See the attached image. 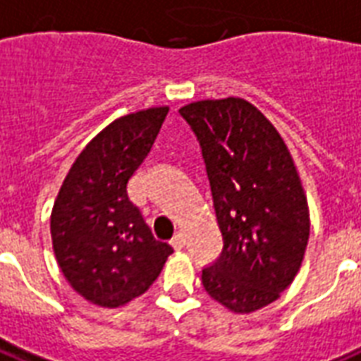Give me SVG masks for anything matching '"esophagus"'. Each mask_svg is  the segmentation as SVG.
I'll list each match as a JSON object with an SVG mask.
<instances>
[{"mask_svg": "<svg viewBox=\"0 0 361 361\" xmlns=\"http://www.w3.org/2000/svg\"><path fill=\"white\" fill-rule=\"evenodd\" d=\"M171 245L175 248H177V250H180V248L184 247V245H186V239H184V235L183 233H177V235L173 237L171 239Z\"/></svg>", "mask_w": 361, "mask_h": 361, "instance_id": "1", "label": "esophagus"}]
</instances>
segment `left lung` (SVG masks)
I'll return each instance as SVG.
<instances>
[{
    "label": "left lung",
    "mask_w": 361,
    "mask_h": 361,
    "mask_svg": "<svg viewBox=\"0 0 361 361\" xmlns=\"http://www.w3.org/2000/svg\"><path fill=\"white\" fill-rule=\"evenodd\" d=\"M201 145L222 254L201 271L207 294L233 312L281 298L309 241V205L292 154L276 128L241 97L178 109Z\"/></svg>",
    "instance_id": "left-lung-1"
}]
</instances>
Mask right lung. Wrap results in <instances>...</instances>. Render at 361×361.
I'll use <instances>...</instances> for the list:
<instances>
[{
  "label": "right lung",
  "instance_id": "add662e5",
  "mask_svg": "<svg viewBox=\"0 0 361 361\" xmlns=\"http://www.w3.org/2000/svg\"><path fill=\"white\" fill-rule=\"evenodd\" d=\"M167 113L169 107H150L113 120L77 156L54 201L56 262L94 305L116 309L145 294L173 252L154 239L128 195Z\"/></svg>",
  "mask_w": 361,
  "mask_h": 361
}]
</instances>
